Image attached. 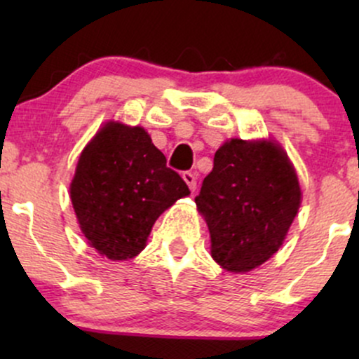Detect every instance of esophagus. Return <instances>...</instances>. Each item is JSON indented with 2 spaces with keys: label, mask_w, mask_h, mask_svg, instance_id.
<instances>
[{
  "label": "esophagus",
  "mask_w": 359,
  "mask_h": 359,
  "mask_svg": "<svg viewBox=\"0 0 359 359\" xmlns=\"http://www.w3.org/2000/svg\"><path fill=\"white\" fill-rule=\"evenodd\" d=\"M182 179L185 180V184L189 185L191 191H196V185H197V174L196 172H184Z\"/></svg>",
  "instance_id": "obj_1"
}]
</instances>
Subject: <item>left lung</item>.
Here are the masks:
<instances>
[{
    "label": "left lung",
    "mask_w": 359,
    "mask_h": 359,
    "mask_svg": "<svg viewBox=\"0 0 359 359\" xmlns=\"http://www.w3.org/2000/svg\"><path fill=\"white\" fill-rule=\"evenodd\" d=\"M300 199L295 168L278 143L228 140L196 197L211 257L234 273L257 269L282 246Z\"/></svg>",
    "instance_id": "1"
}]
</instances>
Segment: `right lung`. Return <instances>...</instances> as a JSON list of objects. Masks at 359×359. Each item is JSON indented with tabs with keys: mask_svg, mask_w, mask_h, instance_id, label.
Listing matches in <instances>:
<instances>
[{
	"mask_svg": "<svg viewBox=\"0 0 359 359\" xmlns=\"http://www.w3.org/2000/svg\"><path fill=\"white\" fill-rule=\"evenodd\" d=\"M191 194L142 126L109 121L82 150L71 201L89 246L130 259L147 246L155 221Z\"/></svg>",
	"mask_w": 359,
	"mask_h": 359,
	"instance_id": "right-lung-1",
	"label": "right lung"
}]
</instances>
